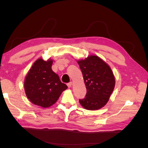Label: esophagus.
Wrapping results in <instances>:
<instances>
[{"label":"esophagus","mask_w":148,"mask_h":148,"mask_svg":"<svg viewBox=\"0 0 148 148\" xmlns=\"http://www.w3.org/2000/svg\"><path fill=\"white\" fill-rule=\"evenodd\" d=\"M71 85H72V82H70L69 83H67V86H68L69 88L71 87Z\"/></svg>","instance_id":"1"}]
</instances>
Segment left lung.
Here are the masks:
<instances>
[{"label":"left lung","mask_w":148,"mask_h":148,"mask_svg":"<svg viewBox=\"0 0 148 148\" xmlns=\"http://www.w3.org/2000/svg\"><path fill=\"white\" fill-rule=\"evenodd\" d=\"M86 88V95L79 102L88 110H97L108 102L115 87V78L110 66L96 56L78 60Z\"/></svg>","instance_id":"obj_1"}]
</instances>
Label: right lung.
<instances>
[{"label": "right lung", "instance_id": "1", "mask_svg": "<svg viewBox=\"0 0 148 148\" xmlns=\"http://www.w3.org/2000/svg\"><path fill=\"white\" fill-rule=\"evenodd\" d=\"M52 60L39 59L33 64L25 80V91L34 104L49 107L54 104L67 86L52 70Z\"/></svg>", "mask_w": 148, "mask_h": 148}]
</instances>
